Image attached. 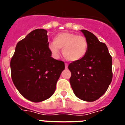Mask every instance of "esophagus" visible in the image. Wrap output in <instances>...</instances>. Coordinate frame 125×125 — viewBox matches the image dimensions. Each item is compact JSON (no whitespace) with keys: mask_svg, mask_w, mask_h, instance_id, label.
I'll list each match as a JSON object with an SVG mask.
<instances>
[{"mask_svg":"<svg viewBox=\"0 0 125 125\" xmlns=\"http://www.w3.org/2000/svg\"><path fill=\"white\" fill-rule=\"evenodd\" d=\"M68 64L65 63V68H66V69H67V68H68Z\"/></svg>","mask_w":125,"mask_h":125,"instance_id":"esophagus-1","label":"esophagus"}]
</instances>
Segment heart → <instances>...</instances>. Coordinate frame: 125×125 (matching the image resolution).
<instances>
[{
	"label": "heart",
	"mask_w": 125,
	"mask_h": 125,
	"mask_svg": "<svg viewBox=\"0 0 125 125\" xmlns=\"http://www.w3.org/2000/svg\"><path fill=\"white\" fill-rule=\"evenodd\" d=\"M88 41L83 36L69 32L56 34L54 41L48 44L49 51L55 57H58L59 49H62V54L69 61H78L83 59L88 52Z\"/></svg>",
	"instance_id": "obj_1"
}]
</instances>
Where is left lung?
I'll use <instances>...</instances> for the list:
<instances>
[{"label":"left lung","mask_w":125,"mask_h":125,"mask_svg":"<svg viewBox=\"0 0 125 125\" xmlns=\"http://www.w3.org/2000/svg\"><path fill=\"white\" fill-rule=\"evenodd\" d=\"M81 31L88 41V52L83 59L69 64V81L76 96L91 102L103 95L111 83L112 57L105 44L93 33L84 29Z\"/></svg>","instance_id":"8db88e82"}]
</instances>
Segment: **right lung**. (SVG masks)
<instances>
[{
  "label": "right lung",
  "mask_w": 125,
  "mask_h": 125,
  "mask_svg": "<svg viewBox=\"0 0 125 125\" xmlns=\"http://www.w3.org/2000/svg\"><path fill=\"white\" fill-rule=\"evenodd\" d=\"M47 31H32L17 44L10 60L11 77L25 98L32 102L44 101L52 95L64 63L51 57Z\"/></svg>",
  "instance_id": "add662e5"
}]
</instances>
